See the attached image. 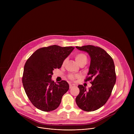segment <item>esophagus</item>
Here are the masks:
<instances>
[{"label": "esophagus", "mask_w": 134, "mask_h": 134, "mask_svg": "<svg viewBox=\"0 0 134 134\" xmlns=\"http://www.w3.org/2000/svg\"><path fill=\"white\" fill-rule=\"evenodd\" d=\"M76 85H75V84H69V88H71L72 87H74V86H75Z\"/></svg>", "instance_id": "esophagus-1"}]
</instances>
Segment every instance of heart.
Masks as SVG:
<instances>
[{
  "label": "heart",
  "mask_w": 134,
  "mask_h": 134,
  "mask_svg": "<svg viewBox=\"0 0 134 134\" xmlns=\"http://www.w3.org/2000/svg\"><path fill=\"white\" fill-rule=\"evenodd\" d=\"M75 60L77 62V63L80 65L81 64H86L87 62V56L84 54V53H78L76 54L75 57ZM66 62V60H65L63 62V65L65 64ZM79 77V76L77 75H74V74H69L68 75V78L71 80H74L76 79H77Z\"/></svg>",
  "instance_id": "b5f03b06"
}]
</instances>
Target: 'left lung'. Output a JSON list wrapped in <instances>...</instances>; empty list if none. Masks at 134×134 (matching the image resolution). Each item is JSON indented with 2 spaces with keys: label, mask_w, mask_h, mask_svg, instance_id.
Returning <instances> with one entry per match:
<instances>
[{
  "label": "left lung",
  "mask_w": 134,
  "mask_h": 134,
  "mask_svg": "<svg viewBox=\"0 0 134 134\" xmlns=\"http://www.w3.org/2000/svg\"><path fill=\"white\" fill-rule=\"evenodd\" d=\"M88 53L91 63L88 77L92 86L86 90L79 85L80 93L76 98L78 107L85 111H93L103 106L110 97L116 81L115 66L111 56L103 49L91 45L76 47Z\"/></svg>",
  "instance_id": "1"
}]
</instances>
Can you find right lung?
<instances>
[{"instance_id": "add662e5", "label": "right lung", "mask_w": 134, "mask_h": 134, "mask_svg": "<svg viewBox=\"0 0 134 134\" xmlns=\"http://www.w3.org/2000/svg\"><path fill=\"white\" fill-rule=\"evenodd\" d=\"M74 49L57 45L43 47L36 50L27 60L22 83L27 97L38 109L49 112L59 106L69 86L65 81L55 83L51 80L53 70L61 68Z\"/></svg>"}]
</instances>
